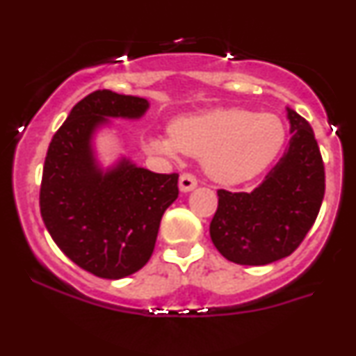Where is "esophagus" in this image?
<instances>
[{"mask_svg":"<svg viewBox=\"0 0 356 356\" xmlns=\"http://www.w3.org/2000/svg\"><path fill=\"white\" fill-rule=\"evenodd\" d=\"M195 186H197V179L192 174H182L181 179H179V189H181V192H191L192 189H195Z\"/></svg>","mask_w":356,"mask_h":356,"instance_id":"34e87169","label":"esophagus"}]
</instances>
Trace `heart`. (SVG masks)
<instances>
[{"label": "heart", "instance_id": "1", "mask_svg": "<svg viewBox=\"0 0 356 356\" xmlns=\"http://www.w3.org/2000/svg\"><path fill=\"white\" fill-rule=\"evenodd\" d=\"M284 142L286 127L280 117L238 107L179 117L170 124V134L147 137V147L155 154L202 159L207 175L222 184L249 181L266 170Z\"/></svg>", "mask_w": 356, "mask_h": 356}]
</instances>
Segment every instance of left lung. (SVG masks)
<instances>
[{"label": "left lung", "instance_id": "left-lung-1", "mask_svg": "<svg viewBox=\"0 0 356 356\" xmlns=\"http://www.w3.org/2000/svg\"><path fill=\"white\" fill-rule=\"evenodd\" d=\"M289 145L251 192L218 191L209 234L226 259L264 266L291 254L312 229L325 195V165L313 129L286 107Z\"/></svg>", "mask_w": 356, "mask_h": 356}]
</instances>
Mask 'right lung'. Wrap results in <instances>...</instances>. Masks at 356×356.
Instances as JSON below:
<instances>
[{
  "label": "right lung",
  "mask_w": 356,
  "mask_h": 356,
  "mask_svg": "<svg viewBox=\"0 0 356 356\" xmlns=\"http://www.w3.org/2000/svg\"><path fill=\"white\" fill-rule=\"evenodd\" d=\"M142 97L97 90L80 100L60 127L44 159L40 211L51 239L81 269L120 280L144 268L159 226L179 195L177 174H155L125 155L100 162L99 130L110 118L138 120Z\"/></svg>",
  "instance_id": "obj_1"
}]
</instances>
